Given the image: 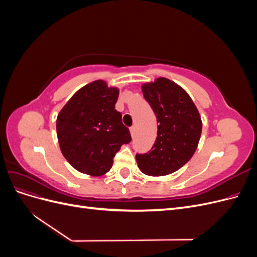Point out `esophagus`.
<instances>
[{
  "mask_svg": "<svg viewBox=\"0 0 257 257\" xmlns=\"http://www.w3.org/2000/svg\"><path fill=\"white\" fill-rule=\"evenodd\" d=\"M130 132H131V136L132 137H135V132H136V127L135 126H132L131 128H130Z\"/></svg>",
  "mask_w": 257,
  "mask_h": 257,
  "instance_id": "obj_1",
  "label": "esophagus"
}]
</instances>
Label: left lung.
I'll return each mask as SVG.
<instances>
[{"instance_id": "left-lung-1", "label": "left lung", "mask_w": 257, "mask_h": 257, "mask_svg": "<svg viewBox=\"0 0 257 257\" xmlns=\"http://www.w3.org/2000/svg\"><path fill=\"white\" fill-rule=\"evenodd\" d=\"M144 97L158 120V137L151 150L136 154L139 169L148 176L173 174L195 153L203 123L190 95L164 77L142 85Z\"/></svg>"}]
</instances>
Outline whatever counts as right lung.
Listing matches in <instances>:
<instances>
[{
	"label": "right lung",
	"mask_w": 257,
	"mask_h": 257,
	"mask_svg": "<svg viewBox=\"0 0 257 257\" xmlns=\"http://www.w3.org/2000/svg\"><path fill=\"white\" fill-rule=\"evenodd\" d=\"M119 89L95 80L77 91L57 118L62 154L75 169L90 176L110 170L115 153L132 141L122 114L114 109Z\"/></svg>",
	"instance_id": "obj_1"
}]
</instances>
